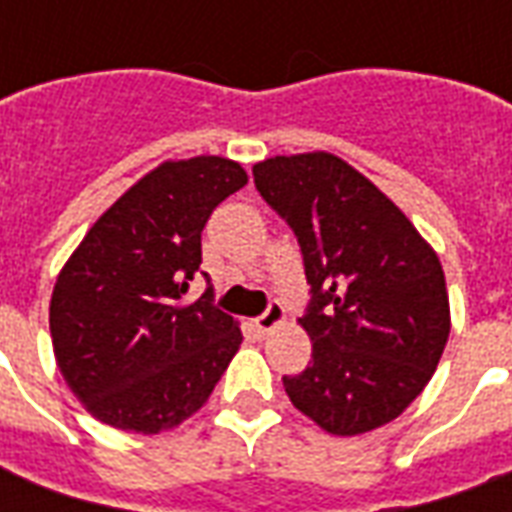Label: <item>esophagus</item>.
I'll use <instances>...</instances> for the list:
<instances>
[{"label": "esophagus", "mask_w": 512, "mask_h": 512, "mask_svg": "<svg viewBox=\"0 0 512 512\" xmlns=\"http://www.w3.org/2000/svg\"><path fill=\"white\" fill-rule=\"evenodd\" d=\"M285 318H288V312H285V307H282L279 301H271V304H268V310L263 312L260 318H255L257 332H260V334L274 332L279 323H285Z\"/></svg>", "instance_id": "obj_1"}]
</instances>
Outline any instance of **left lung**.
<instances>
[{
  "instance_id": "1",
  "label": "left lung",
  "mask_w": 512,
  "mask_h": 512,
  "mask_svg": "<svg viewBox=\"0 0 512 512\" xmlns=\"http://www.w3.org/2000/svg\"><path fill=\"white\" fill-rule=\"evenodd\" d=\"M260 197L290 224L310 307L312 365L285 376L290 403L334 436L400 417L450 337L439 255L376 183L334 153L257 161Z\"/></svg>"
}]
</instances>
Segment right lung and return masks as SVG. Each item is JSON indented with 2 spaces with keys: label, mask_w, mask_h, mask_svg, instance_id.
Masks as SVG:
<instances>
[{
  "label": "right lung",
  "mask_w": 512,
  "mask_h": 512,
  "mask_svg": "<svg viewBox=\"0 0 512 512\" xmlns=\"http://www.w3.org/2000/svg\"><path fill=\"white\" fill-rule=\"evenodd\" d=\"M238 161H164L139 178L62 266L49 307L65 384L106 425L178 428L200 411L241 348V329L186 290L202 263V227L246 186Z\"/></svg>",
  "instance_id": "obj_1"
}]
</instances>
